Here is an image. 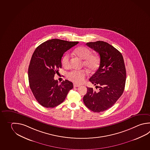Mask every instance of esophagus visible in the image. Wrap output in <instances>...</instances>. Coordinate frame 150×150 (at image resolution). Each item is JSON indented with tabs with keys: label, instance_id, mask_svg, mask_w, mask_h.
Returning <instances> with one entry per match:
<instances>
[{
	"label": "esophagus",
	"instance_id": "esophagus-1",
	"mask_svg": "<svg viewBox=\"0 0 150 150\" xmlns=\"http://www.w3.org/2000/svg\"><path fill=\"white\" fill-rule=\"evenodd\" d=\"M79 86H80V85H78V84H74V88L79 87Z\"/></svg>",
	"mask_w": 150,
	"mask_h": 150
}]
</instances>
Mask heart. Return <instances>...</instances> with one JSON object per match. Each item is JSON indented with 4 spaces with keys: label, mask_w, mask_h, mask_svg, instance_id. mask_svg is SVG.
Masks as SVG:
<instances>
[{
    "label": "heart",
    "mask_w": 150,
    "mask_h": 150,
    "mask_svg": "<svg viewBox=\"0 0 150 150\" xmlns=\"http://www.w3.org/2000/svg\"><path fill=\"white\" fill-rule=\"evenodd\" d=\"M74 53L80 58L84 60L83 65L84 66L90 71H94L98 68L100 60L98 56L92 54L91 50L85 46H81L75 50ZM70 55L68 53L65 54L62 58L61 63L64 67L67 68L69 64ZM86 76L84 70H72L68 73L67 77L71 82L81 84L83 82Z\"/></svg>",
    "instance_id": "obj_1"
}]
</instances>
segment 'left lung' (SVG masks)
<instances>
[{"mask_svg":"<svg viewBox=\"0 0 150 150\" xmlns=\"http://www.w3.org/2000/svg\"><path fill=\"white\" fill-rule=\"evenodd\" d=\"M86 44L100 56L98 70L89 79L99 90L87 88L83 102L89 110L99 113L112 107L122 95L126 80L125 65L122 54L108 43L97 41Z\"/></svg>","mask_w":150,"mask_h":150,"instance_id":"8db88e82","label":"left lung"}]
</instances>
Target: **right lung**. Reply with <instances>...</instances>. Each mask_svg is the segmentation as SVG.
Wrapping results in <instances>:
<instances>
[{"label": "right lung", "instance_id": "add662e5", "mask_svg": "<svg viewBox=\"0 0 150 150\" xmlns=\"http://www.w3.org/2000/svg\"><path fill=\"white\" fill-rule=\"evenodd\" d=\"M78 43L52 39L41 44L35 50L29 66L28 79L34 97L43 107L58 106L73 88V83L68 80L59 85L54 77L62 67L61 58L64 52Z\"/></svg>", "mask_w": 150, "mask_h": 150}]
</instances>
